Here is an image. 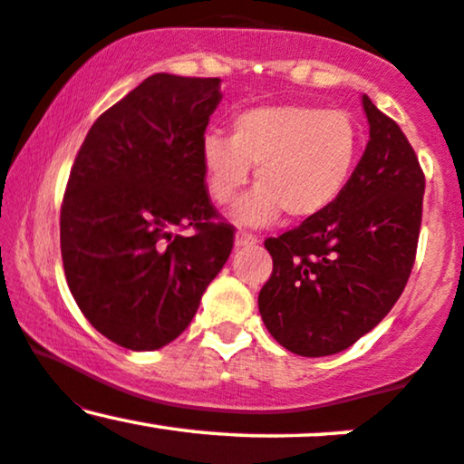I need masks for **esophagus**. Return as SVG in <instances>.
<instances>
[{"mask_svg": "<svg viewBox=\"0 0 464 464\" xmlns=\"http://www.w3.org/2000/svg\"><path fill=\"white\" fill-rule=\"evenodd\" d=\"M236 244L237 246H253V244H257V236H253V233L248 231H237Z\"/></svg>", "mask_w": 464, "mask_h": 464, "instance_id": "1", "label": "esophagus"}]
</instances>
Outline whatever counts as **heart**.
Wrapping results in <instances>:
<instances>
[{
    "label": "heart",
    "mask_w": 464,
    "mask_h": 464,
    "mask_svg": "<svg viewBox=\"0 0 464 464\" xmlns=\"http://www.w3.org/2000/svg\"><path fill=\"white\" fill-rule=\"evenodd\" d=\"M360 132L347 111L312 104L253 106L233 120V135L209 132L202 141L207 189L225 205L257 165V188L237 202L239 222L264 225L285 211L303 220L327 209L347 188Z\"/></svg>",
    "instance_id": "obj_1"
}]
</instances>
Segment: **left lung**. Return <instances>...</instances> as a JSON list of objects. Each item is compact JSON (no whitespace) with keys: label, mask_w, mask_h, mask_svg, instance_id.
<instances>
[{"label":"left lung","mask_w":464,"mask_h":464,"mask_svg":"<svg viewBox=\"0 0 464 464\" xmlns=\"http://www.w3.org/2000/svg\"><path fill=\"white\" fill-rule=\"evenodd\" d=\"M369 135L347 188L321 214L268 237L273 275L259 314L281 347L305 358L340 353L392 310L414 257L425 177L401 129L362 98Z\"/></svg>","instance_id":"obj_1"}]
</instances>
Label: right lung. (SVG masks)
<instances>
[{"label": "right lung", "instance_id": "1", "mask_svg": "<svg viewBox=\"0 0 464 464\" xmlns=\"http://www.w3.org/2000/svg\"><path fill=\"white\" fill-rule=\"evenodd\" d=\"M220 78L154 73L95 120L61 205V255L80 312L132 351L185 332L233 250L202 169ZM174 227H189L179 237Z\"/></svg>", "mask_w": 464, "mask_h": 464}]
</instances>
